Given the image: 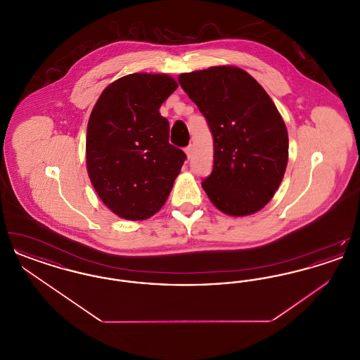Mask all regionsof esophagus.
Instances as JSON below:
<instances>
[{
	"instance_id": "obj_1",
	"label": "esophagus",
	"mask_w": 360,
	"mask_h": 360,
	"mask_svg": "<svg viewBox=\"0 0 360 360\" xmlns=\"http://www.w3.org/2000/svg\"><path fill=\"white\" fill-rule=\"evenodd\" d=\"M193 151H194V147H193V144H188V147L185 148V153L188 155V159L191 158V155H193Z\"/></svg>"
}]
</instances>
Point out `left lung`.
Instances as JSON below:
<instances>
[{"instance_id": "1", "label": "left lung", "mask_w": 360, "mask_h": 360, "mask_svg": "<svg viewBox=\"0 0 360 360\" xmlns=\"http://www.w3.org/2000/svg\"><path fill=\"white\" fill-rule=\"evenodd\" d=\"M178 81L213 135V170L202 181L209 200L229 216L257 213L274 197L289 159L288 129L275 103L235 66L185 72Z\"/></svg>"}]
</instances>
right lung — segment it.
I'll return each instance as SVG.
<instances>
[{
  "instance_id": "obj_1",
  "label": "right lung",
  "mask_w": 360,
  "mask_h": 360,
  "mask_svg": "<svg viewBox=\"0 0 360 360\" xmlns=\"http://www.w3.org/2000/svg\"><path fill=\"white\" fill-rule=\"evenodd\" d=\"M178 87L167 74L135 72L108 86L87 122L86 167L105 205L146 220L165 205L186 155L169 143L159 108Z\"/></svg>"
}]
</instances>
